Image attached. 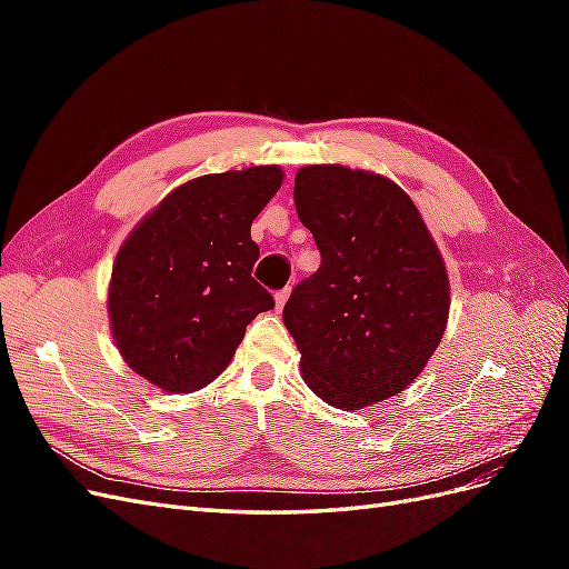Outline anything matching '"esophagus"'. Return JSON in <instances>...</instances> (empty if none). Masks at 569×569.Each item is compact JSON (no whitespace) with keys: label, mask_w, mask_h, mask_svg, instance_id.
I'll return each instance as SVG.
<instances>
[{"label":"esophagus","mask_w":569,"mask_h":569,"mask_svg":"<svg viewBox=\"0 0 569 569\" xmlns=\"http://www.w3.org/2000/svg\"><path fill=\"white\" fill-rule=\"evenodd\" d=\"M289 295H291V289H289V287H284V289H280V291H274V306L282 308V306L287 303Z\"/></svg>","instance_id":"34e87169"}]
</instances>
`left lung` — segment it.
<instances>
[{
    "label": "left lung",
    "mask_w": 569,
    "mask_h": 569,
    "mask_svg": "<svg viewBox=\"0 0 569 569\" xmlns=\"http://www.w3.org/2000/svg\"><path fill=\"white\" fill-rule=\"evenodd\" d=\"M295 203L320 268L284 303L306 385L341 410L401 393L439 347L449 274L403 189L366 170L306 166Z\"/></svg>",
    "instance_id": "obj_1"
}]
</instances>
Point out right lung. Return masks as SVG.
I'll use <instances>...</instances> for the list:
<instances>
[{"label":"right lung","mask_w":569,"mask_h":569,"mask_svg":"<svg viewBox=\"0 0 569 569\" xmlns=\"http://www.w3.org/2000/svg\"><path fill=\"white\" fill-rule=\"evenodd\" d=\"M282 184L253 166L173 189L120 247L109 287L116 347L157 387L187 393L228 368L247 325L274 308L251 278V222Z\"/></svg>","instance_id":"add662e5"}]
</instances>
